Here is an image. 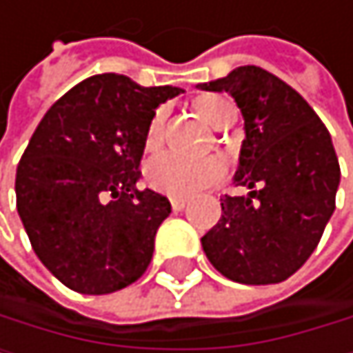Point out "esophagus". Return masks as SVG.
<instances>
[{
  "label": "esophagus",
  "instance_id": "obj_1",
  "mask_svg": "<svg viewBox=\"0 0 353 353\" xmlns=\"http://www.w3.org/2000/svg\"><path fill=\"white\" fill-rule=\"evenodd\" d=\"M170 206H172V210H183V208L187 206V200H183V198H172V200H170Z\"/></svg>",
  "mask_w": 353,
  "mask_h": 353
}]
</instances>
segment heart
<instances>
[{"instance_id": "1", "label": "heart", "mask_w": 353, "mask_h": 353, "mask_svg": "<svg viewBox=\"0 0 353 353\" xmlns=\"http://www.w3.org/2000/svg\"><path fill=\"white\" fill-rule=\"evenodd\" d=\"M200 113L208 124L214 128H225L229 119L236 117L234 105L221 99V97H208L198 103ZM164 119L166 111L160 109L147 128L145 145L147 149L157 147V143L164 137ZM225 162L216 155H183L176 151H160L155 153L145 166V179L147 183L160 193L172 198H191L196 193L216 185L225 176Z\"/></svg>"}]
</instances>
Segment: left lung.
I'll use <instances>...</instances> for the list:
<instances>
[{
	"mask_svg": "<svg viewBox=\"0 0 353 353\" xmlns=\"http://www.w3.org/2000/svg\"><path fill=\"white\" fill-rule=\"evenodd\" d=\"M227 92L244 117L234 183L221 219L202 238L212 268L240 284H278L316 250L341 181L330 134L307 101L274 73L246 65L198 83Z\"/></svg>",
	"mask_w": 353,
	"mask_h": 353,
	"instance_id": "8db88e82",
	"label": "left lung"
}]
</instances>
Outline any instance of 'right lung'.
I'll return each mask as SVG.
<instances>
[{"instance_id": "right-lung-1", "label": "right lung", "mask_w": 353, "mask_h": 353, "mask_svg": "<svg viewBox=\"0 0 353 353\" xmlns=\"http://www.w3.org/2000/svg\"><path fill=\"white\" fill-rule=\"evenodd\" d=\"M183 90L92 75L48 109L16 168V208L37 259L67 288L109 294L137 282L170 202L139 191L155 109Z\"/></svg>"}]
</instances>
